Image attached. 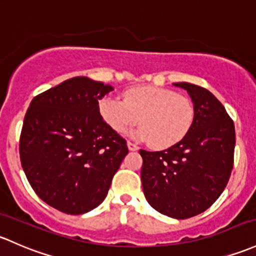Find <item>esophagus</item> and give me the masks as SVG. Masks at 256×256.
<instances>
[{"mask_svg":"<svg viewBox=\"0 0 256 256\" xmlns=\"http://www.w3.org/2000/svg\"><path fill=\"white\" fill-rule=\"evenodd\" d=\"M128 150H138V146H137V144H135L134 142H131V141H128Z\"/></svg>","mask_w":256,"mask_h":256,"instance_id":"1","label":"esophagus"}]
</instances>
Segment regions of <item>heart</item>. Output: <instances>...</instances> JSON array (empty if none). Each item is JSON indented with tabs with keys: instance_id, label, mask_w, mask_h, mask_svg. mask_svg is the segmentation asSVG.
Listing matches in <instances>:
<instances>
[{
	"instance_id": "heart-1",
	"label": "heart",
	"mask_w": 256,
	"mask_h": 256,
	"mask_svg": "<svg viewBox=\"0 0 256 256\" xmlns=\"http://www.w3.org/2000/svg\"><path fill=\"white\" fill-rule=\"evenodd\" d=\"M104 121L119 134L136 125L137 135L154 148L179 144L192 128L195 109L189 98L156 86H137L124 92V100L106 96L99 102Z\"/></svg>"
}]
</instances>
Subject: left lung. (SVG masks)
Instances as JSON below:
<instances>
[{"mask_svg":"<svg viewBox=\"0 0 256 256\" xmlns=\"http://www.w3.org/2000/svg\"><path fill=\"white\" fill-rule=\"evenodd\" d=\"M189 93L195 118L189 134L164 150H140L141 180L150 205L166 216L190 218L206 211L224 190L234 163L236 130L211 92L174 83Z\"/></svg>","mask_w":256,"mask_h":256,"instance_id":"1","label":"left lung"}]
</instances>
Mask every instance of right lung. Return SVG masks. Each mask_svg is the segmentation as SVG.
I'll use <instances>...</instances> for the list:
<instances>
[{
  "mask_svg": "<svg viewBox=\"0 0 256 256\" xmlns=\"http://www.w3.org/2000/svg\"><path fill=\"white\" fill-rule=\"evenodd\" d=\"M112 86L74 77L38 94L24 116L20 156L29 184L67 214L100 205L128 153L126 140L99 112Z\"/></svg>",
  "mask_w": 256,
  "mask_h": 256,
  "instance_id": "1",
  "label": "right lung"
}]
</instances>
